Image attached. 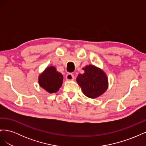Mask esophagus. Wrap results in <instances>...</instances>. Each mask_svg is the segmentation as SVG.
Instances as JSON below:
<instances>
[{
    "label": "esophagus",
    "mask_w": 146,
    "mask_h": 146,
    "mask_svg": "<svg viewBox=\"0 0 146 146\" xmlns=\"http://www.w3.org/2000/svg\"><path fill=\"white\" fill-rule=\"evenodd\" d=\"M66 79L68 81L74 80V75H72V74H67V75H66Z\"/></svg>",
    "instance_id": "esophagus-1"
}]
</instances>
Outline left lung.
Segmentation results:
<instances>
[{
    "label": "left lung",
    "instance_id": "8db88e82",
    "mask_svg": "<svg viewBox=\"0 0 146 146\" xmlns=\"http://www.w3.org/2000/svg\"><path fill=\"white\" fill-rule=\"evenodd\" d=\"M84 73L78 74L77 77L78 85L86 97L96 99L102 95L108 87L107 74L102 69L90 64L83 68Z\"/></svg>",
    "mask_w": 146,
    "mask_h": 146
}]
</instances>
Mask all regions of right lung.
I'll use <instances>...</instances> for the list:
<instances>
[{"label":"right lung","instance_id":"obj_1","mask_svg":"<svg viewBox=\"0 0 146 146\" xmlns=\"http://www.w3.org/2000/svg\"><path fill=\"white\" fill-rule=\"evenodd\" d=\"M63 76L54 66L47 67L38 77L39 85L49 93H55L62 86Z\"/></svg>","mask_w":146,"mask_h":146}]
</instances>
